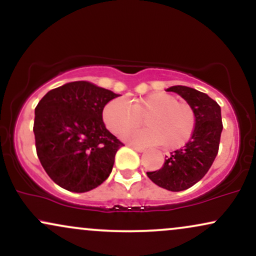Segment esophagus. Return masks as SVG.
Wrapping results in <instances>:
<instances>
[{
	"instance_id": "obj_1",
	"label": "esophagus",
	"mask_w": 256,
	"mask_h": 256,
	"mask_svg": "<svg viewBox=\"0 0 256 256\" xmlns=\"http://www.w3.org/2000/svg\"><path fill=\"white\" fill-rule=\"evenodd\" d=\"M130 146H131L132 149H134V150L138 152H144V148H143V146H134V144H130Z\"/></svg>"
}]
</instances>
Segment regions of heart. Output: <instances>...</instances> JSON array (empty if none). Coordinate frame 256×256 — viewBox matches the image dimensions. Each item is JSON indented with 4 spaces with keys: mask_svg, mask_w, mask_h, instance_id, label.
<instances>
[{
    "mask_svg": "<svg viewBox=\"0 0 256 256\" xmlns=\"http://www.w3.org/2000/svg\"><path fill=\"white\" fill-rule=\"evenodd\" d=\"M102 118L114 134L136 130L146 118L148 128L128 134V140L140 144H165L167 149L183 146L192 138L196 125L192 106L165 92L150 94L130 104L120 98L112 100L104 106Z\"/></svg>",
    "mask_w": 256,
    "mask_h": 256,
    "instance_id": "b5f03b06",
    "label": "heart"
}]
</instances>
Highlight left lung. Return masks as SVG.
<instances>
[{
  "label": "left lung",
  "mask_w": 256,
  "mask_h": 256,
  "mask_svg": "<svg viewBox=\"0 0 256 256\" xmlns=\"http://www.w3.org/2000/svg\"><path fill=\"white\" fill-rule=\"evenodd\" d=\"M167 91L177 92L192 106L196 116L195 130L183 148L172 152L160 170L146 172V176L164 189L182 192L204 177L218 154L222 131V110L207 94L192 88L177 85Z\"/></svg>",
  "instance_id": "obj_1"
}]
</instances>
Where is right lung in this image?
<instances>
[{"instance_id": "right-lung-1", "label": "right lung", "mask_w": 256, "mask_h": 256, "mask_svg": "<svg viewBox=\"0 0 256 256\" xmlns=\"http://www.w3.org/2000/svg\"><path fill=\"white\" fill-rule=\"evenodd\" d=\"M118 96L88 82H72L38 102L34 122L37 156L58 186L85 192L110 177L124 143L106 128L102 112Z\"/></svg>"}]
</instances>
